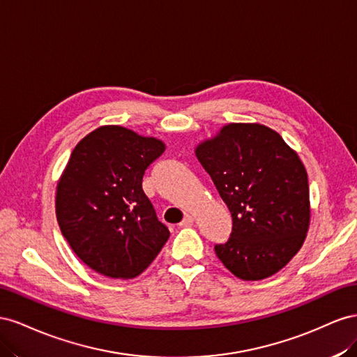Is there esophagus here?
I'll list each match as a JSON object with an SVG mask.
<instances>
[{"instance_id":"1","label":"esophagus","mask_w":357,"mask_h":357,"mask_svg":"<svg viewBox=\"0 0 357 357\" xmlns=\"http://www.w3.org/2000/svg\"><path fill=\"white\" fill-rule=\"evenodd\" d=\"M192 222H195V217L190 215V213H185V217H184V220H182L181 226L188 227V226H192Z\"/></svg>"}]
</instances>
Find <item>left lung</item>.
<instances>
[{
  "instance_id": "1",
  "label": "left lung",
  "mask_w": 357,
  "mask_h": 357,
  "mask_svg": "<svg viewBox=\"0 0 357 357\" xmlns=\"http://www.w3.org/2000/svg\"><path fill=\"white\" fill-rule=\"evenodd\" d=\"M233 227L217 257L235 277L259 281L294 257L310 227L308 175L299 155L261 124L224 126L196 148Z\"/></svg>"
}]
</instances>
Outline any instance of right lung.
Returning a JSON list of instances; mask_svg holds the SVG:
<instances>
[{"label":"right lung","mask_w":357,"mask_h":357,"mask_svg":"<svg viewBox=\"0 0 357 357\" xmlns=\"http://www.w3.org/2000/svg\"><path fill=\"white\" fill-rule=\"evenodd\" d=\"M165 149L155 137L103 126L71 152L56 185V220L76 256L105 277H137L170 236L142 190Z\"/></svg>","instance_id":"right-lung-1"}]
</instances>
